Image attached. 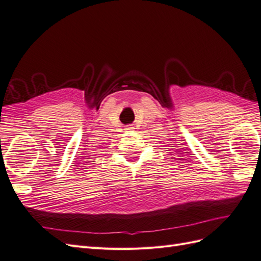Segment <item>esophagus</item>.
Returning <instances> with one entry per match:
<instances>
[{"label":"esophagus","instance_id":"34e87169","mask_svg":"<svg viewBox=\"0 0 261 261\" xmlns=\"http://www.w3.org/2000/svg\"><path fill=\"white\" fill-rule=\"evenodd\" d=\"M126 130H132V126L128 125V126H126Z\"/></svg>","mask_w":261,"mask_h":261}]
</instances>
